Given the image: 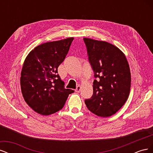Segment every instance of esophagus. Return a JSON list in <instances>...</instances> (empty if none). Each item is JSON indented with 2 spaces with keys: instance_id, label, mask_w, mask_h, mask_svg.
<instances>
[{
  "instance_id": "esophagus-1",
  "label": "esophagus",
  "mask_w": 153,
  "mask_h": 153,
  "mask_svg": "<svg viewBox=\"0 0 153 153\" xmlns=\"http://www.w3.org/2000/svg\"><path fill=\"white\" fill-rule=\"evenodd\" d=\"M80 90H81V87L78 85V86L76 87V89H75V92H79L80 91Z\"/></svg>"
}]
</instances>
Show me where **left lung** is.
<instances>
[{
    "mask_svg": "<svg viewBox=\"0 0 153 153\" xmlns=\"http://www.w3.org/2000/svg\"><path fill=\"white\" fill-rule=\"evenodd\" d=\"M84 40L94 77L99 78L93 82V95L85 103L98 116L110 117L128 98L131 73L128 61L122 51L112 44L87 38Z\"/></svg>",
    "mask_w": 153,
    "mask_h": 153,
    "instance_id": "1",
    "label": "left lung"
}]
</instances>
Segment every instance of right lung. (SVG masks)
Masks as SVG:
<instances>
[{"instance_id":"add662e5","label":"right lung","mask_w":153,"mask_h":153,"mask_svg":"<svg viewBox=\"0 0 153 153\" xmlns=\"http://www.w3.org/2000/svg\"><path fill=\"white\" fill-rule=\"evenodd\" d=\"M74 38L45 43L31 50L21 72L20 85L25 102L35 112L48 115L61 110L73 90L65 89L57 69Z\"/></svg>"}]
</instances>
